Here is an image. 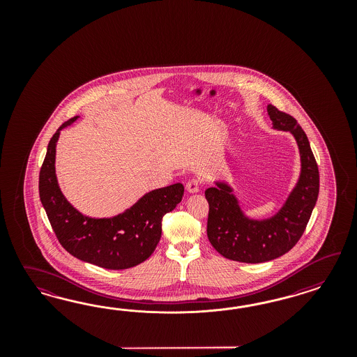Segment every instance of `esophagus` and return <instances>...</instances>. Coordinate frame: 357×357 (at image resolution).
<instances>
[{
	"mask_svg": "<svg viewBox=\"0 0 357 357\" xmlns=\"http://www.w3.org/2000/svg\"><path fill=\"white\" fill-rule=\"evenodd\" d=\"M185 190H187V192H190V194H196V192H199L200 191V181L199 179H190L187 184H185Z\"/></svg>",
	"mask_w": 357,
	"mask_h": 357,
	"instance_id": "obj_1",
	"label": "esophagus"
}]
</instances>
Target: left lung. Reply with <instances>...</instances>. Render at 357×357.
I'll list each match as a JSON object with an SVG mask.
<instances>
[{"label": "left lung", "instance_id": "1", "mask_svg": "<svg viewBox=\"0 0 357 357\" xmlns=\"http://www.w3.org/2000/svg\"><path fill=\"white\" fill-rule=\"evenodd\" d=\"M267 112L272 128L289 132L300 151L298 179L280 209L267 218H251L225 181H215L216 185L206 190L208 239L222 257L242 263L276 259L292 249L305 231L319 192L318 166L306 133L297 120L275 106L268 105Z\"/></svg>", "mask_w": 357, "mask_h": 357}]
</instances>
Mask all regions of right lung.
Segmentation results:
<instances>
[{"label":"right lung","mask_w":357,"mask_h":357,"mask_svg":"<svg viewBox=\"0 0 357 357\" xmlns=\"http://www.w3.org/2000/svg\"><path fill=\"white\" fill-rule=\"evenodd\" d=\"M75 116L56 130L50 140L39 175V195L59 242L77 259L106 270H126L148 259L162 233V217L183 197L182 183L151 190L112 217L81 213L65 197L56 176V145L60 132L72 126Z\"/></svg>","instance_id":"right-lung-1"}]
</instances>
